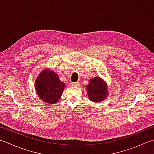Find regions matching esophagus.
I'll use <instances>...</instances> for the list:
<instances>
[{
    "instance_id": "obj_1",
    "label": "esophagus",
    "mask_w": 154,
    "mask_h": 154,
    "mask_svg": "<svg viewBox=\"0 0 154 154\" xmlns=\"http://www.w3.org/2000/svg\"><path fill=\"white\" fill-rule=\"evenodd\" d=\"M79 82H75V83H74V82H71V83H70V85H71V86H73V87H77V86H79Z\"/></svg>"
}]
</instances>
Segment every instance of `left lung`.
<instances>
[{
  "instance_id": "left-lung-1",
  "label": "left lung",
  "mask_w": 154,
  "mask_h": 154,
  "mask_svg": "<svg viewBox=\"0 0 154 154\" xmlns=\"http://www.w3.org/2000/svg\"><path fill=\"white\" fill-rule=\"evenodd\" d=\"M87 92L89 100L95 103L102 101L109 95L107 83L99 77H95L89 81Z\"/></svg>"
}]
</instances>
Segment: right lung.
<instances>
[{
	"label": "right lung",
	"mask_w": 154,
	"mask_h": 154,
	"mask_svg": "<svg viewBox=\"0 0 154 154\" xmlns=\"http://www.w3.org/2000/svg\"><path fill=\"white\" fill-rule=\"evenodd\" d=\"M35 90L38 97L45 103L54 104L61 98L65 83L58 75L50 69H44L35 81Z\"/></svg>",
	"instance_id": "1"
}]
</instances>
